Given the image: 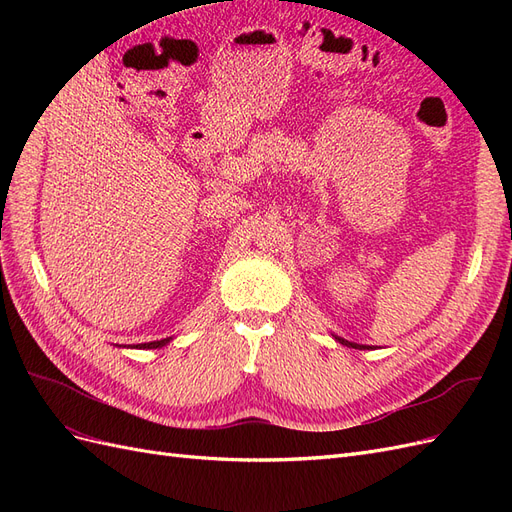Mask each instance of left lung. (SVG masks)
<instances>
[{
	"label": "left lung",
	"instance_id": "8db88e82",
	"mask_svg": "<svg viewBox=\"0 0 512 512\" xmlns=\"http://www.w3.org/2000/svg\"><path fill=\"white\" fill-rule=\"evenodd\" d=\"M335 339H337V342L339 344H344V346H350V348H361V350H369L371 346H359V344H352V342H346V339H342V337H337L335 335Z\"/></svg>",
	"mask_w": 512,
	"mask_h": 512
}]
</instances>
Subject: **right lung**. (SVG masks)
I'll return each mask as SVG.
<instances>
[{
  "label": "right lung",
  "mask_w": 512,
  "mask_h": 512,
  "mask_svg": "<svg viewBox=\"0 0 512 512\" xmlns=\"http://www.w3.org/2000/svg\"><path fill=\"white\" fill-rule=\"evenodd\" d=\"M170 339H173V337H166V339H160V342H147V344H138V346H134V348H162V346H166L168 342H170Z\"/></svg>",
  "instance_id": "1"
}]
</instances>
